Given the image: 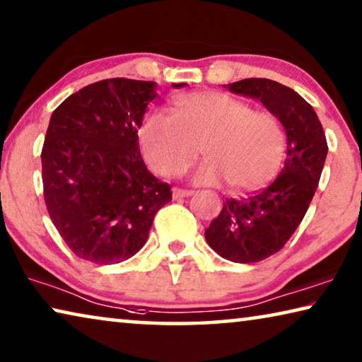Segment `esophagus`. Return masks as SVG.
<instances>
[{
  "mask_svg": "<svg viewBox=\"0 0 362 362\" xmlns=\"http://www.w3.org/2000/svg\"><path fill=\"white\" fill-rule=\"evenodd\" d=\"M187 196H192V191H189V189H180V187L173 189V199H181Z\"/></svg>",
  "mask_w": 362,
  "mask_h": 362,
  "instance_id": "obj_1",
  "label": "esophagus"
}]
</instances>
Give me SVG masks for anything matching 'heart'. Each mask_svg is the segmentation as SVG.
<instances>
[{
    "instance_id": "heart-1",
    "label": "heart",
    "mask_w": 362,
    "mask_h": 362,
    "mask_svg": "<svg viewBox=\"0 0 362 362\" xmlns=\"http://www.w3.org/2000/svg\"><path fill=\"white\" fill-rule=\"evenodd\" d=\"M144 157L155 173L171 177L187 170L200 153L205 162L194 181L235 191L262 187L280 168L285 132L269 111L221 92L185 93L171 103V116L150 113L139 129Z\"/></svg>"
}]
</instances>
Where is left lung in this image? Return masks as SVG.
Returning <instances> with one entry per match:
<instances>
[{"instance_id": "1", "label": "left lung", "mask_w": 362, "mask_h": 362, "mask_svg": "<svg viewBox=\"0 0 362 362\" xmlns=\"http://www.w3.org/2000/svg\"><path fill=\"white\" fill-rule=\"evenodd\" d=\"M259 100L286 132V160L269 187L223 202L205 230L216 254L231 262H260L285 246L308 212L327 158V139L314 108L293 88L251 77L225 86Z\"/></svg>"}]
</instances>
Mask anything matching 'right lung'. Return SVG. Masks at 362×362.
Here are the masks:
<instances>
[{"mask_svg":"<svg viewBox=\"0 0 362 362\" xmlns=\"http://www.w3.org/2000/svg\"><path fill=\"white\" fill-rule=\"evenodd\" d=\"M155 98V82L115 77L72 93L49 118L43 197L77 257L98 265L132 257L171 200L170 185L150 173L139 150L137 131Z\"/></svg>","mask_w":362,"mask_h":362,"instance_id":"add662e5","label":"right lung"}]
</instances>
